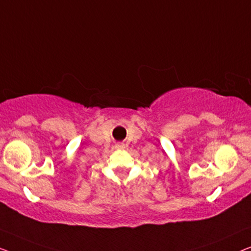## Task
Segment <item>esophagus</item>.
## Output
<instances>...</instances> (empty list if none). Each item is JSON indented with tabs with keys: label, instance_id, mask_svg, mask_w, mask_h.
<instances>
[{
	"label": "esophagus",
	"instance_id": "1",
	"mask_svg": "<svg viewBox=\"0 0 251 251\" xmlns=\"http://www.w3.org/2000/svg\"><path fill=\"white\" fill-rule=\"evenodd\" d=\"M124 148H125V146L123 143H117V144H116V149H117V150H123V149H124Z\"/></svg>",
	"mask_w": 251,
	"mask_h": 251
}]
</instances>
